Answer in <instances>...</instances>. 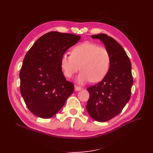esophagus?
<instances>
[{
  "instance_id": "34e87169",
  "label": "esophagus",
  "mask_w": 153,
  "mask_h": 153,
  "mask_svg": "<svg viewBox=\"0 0 153 153\" xmlns=\"http://www.w3.org/2000/svg\"><path fill=\"white\" fill-rule=\"evenodd\" d=\"M82 88L79 86H77V85H75V90L76 91H80Z\"/></svg>"
}]
</instances>
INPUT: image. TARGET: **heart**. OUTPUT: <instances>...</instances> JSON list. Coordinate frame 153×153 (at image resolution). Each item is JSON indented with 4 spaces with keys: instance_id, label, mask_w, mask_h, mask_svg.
<instances>
[{
    "instance_id": "b5f03b06",
    "label": "heart",
    "mask_w": 153,
    "mask_h": 153,
    "mask_svg": "<svg viewBox=\"0 0 153 153\" xmlns=\"http://www.w3.org/2000/svg\"><path fill=\"white\" fill-rule=\"evenodd\" d=\"M110 64L111 57L106 48L87 41L75 46L71 55L63 54L60 61L64 75L68 78L72 77L80 68L82 71L77 82L81 83L102 80L108 73Z\"/></svg>"
}]
</instances>
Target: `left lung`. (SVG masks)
<instances>
[{
  "mask_svg": "<svg viewBox=\"0 0 153 153\" xmlns=\"http://www.w3.org/2000/svg\"><path fill=\"white\" fill-rule=\"evenodd\" d=\"M91 37L102 41L111 57L106 77L87 89L89 93L87 112L96 121L104 122L118 115L130 99L134 82L131 64L124 49L112 37L104 33Z\"/></svg>",
  "mask_w": 153,
  "mask_h": 153,
  "instance_id": "1",
  "label": "left lung"
}]
</instances>
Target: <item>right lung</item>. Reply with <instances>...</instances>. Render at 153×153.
I'll list each match as a JSON object with an SVG mask.
<instances>
[{
  "instance_id": "1",
  "label": "right lung",
  "mask_w": 153,
  "mask_h": 153,
  "mask_svg": "<svg viewBox=\"0 0 153 153\" xmlns=\"http://www.w3.org/2000/svg\"><path fill=\"white\" fill-rule=\"evenodd\" d=\"M80 38L74 34L48 32L39 38L25 54L19 72V89L34 115L51 118L73 93L74 85L65 78L60 61L65 52Z\"/></svg>"
}]
</instances>
